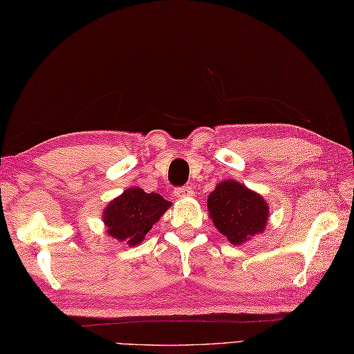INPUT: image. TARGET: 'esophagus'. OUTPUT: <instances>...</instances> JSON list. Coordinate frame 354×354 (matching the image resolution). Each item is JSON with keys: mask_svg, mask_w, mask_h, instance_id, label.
Wrapping results in <instances>:
<instances>
[{"mask_svg": "<svg viewBox=\"0 0 354 354\" xmlns=\"http://www.w3.org/2000/svg\"><path fill=\"white\" fill-rule=\"evenodd\" d=\"M194 192L190 185H183V187H178L175 189V196L176 198H190L193 196Z\"/></svg>", "mask_w": 354, "mask_h": 354, "instance_id": "esophagus-1", "label": "esophagus"}]
</instances>
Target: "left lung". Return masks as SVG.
<instances>
[{
	"label": "left lung",
	"instance_id": "obj_1",
	"mask_svg": "<svg viewBox=\"0 0 354 354\" xmlns=\"http://www.w3.org/2000/svg\"><path fill=\"white\" fill-rule=\"evenodd\" d=\"M208 214L214 227L232 245H242L265 231L269 207L259 193L236 181H222L208 196Z\"/></svg>",
	"mask_w": 354,
	"mask_h": 354
}]
</instances>
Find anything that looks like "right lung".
Wrapping results in <instances>:
<instances>
[{"label":"right lung","mask_w":354,"mask_h":354,"mask_svg":"<svg viewBox=\"0 0 354 354\" xmlns=\"http://www.w3.org/2000/svg\"><path fill=\"white\" fill-rule=\"evenodd\" d=\"M171 202L158 193H146L132 187L111 201L103 212L108 234L129 246L140 245L153 223L167 212Z\"/></svg>","instance_id":"1"}]
</instances>
